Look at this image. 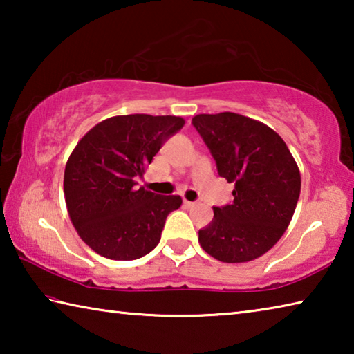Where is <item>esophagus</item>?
Listing matches in <instances>:
<instances>
[{
	"label": "esophagus",
	"instance_id": "obj_1",
	"mask_svg": "<svg viewBox=\"0 0 354 354\" xmlns=\"http://www.w3.org/2000/svg\"><path fill=\"white\" fill-rule=\"evenodd\" d=\"M184 206L185 207H194L195 203L194 201H189V200H184Z\"/></svg>",
	"mask_w": 354,
	"mask_h": 354
}]
</instances>
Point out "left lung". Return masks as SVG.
<instances>
[{
	"label": "left lung",
	"instance_id": "left-lung-1",
	"mask_svg": "<svg viewBox=\"0 0 354 354\" xmlns=\"http://www.w3.org/2000/svg\"><path fill=\"white\" fill-rule=\"evenodd\" d=\"M217 164L234 183V201L214 207V218L198 231L201 248L217 261L248 262L267 253L295 212L301 176L286 142L272 128L234 112L192 118Z\"/></svg>",
	"mask_w": 354,
	"mask_h": 354
}]
</instances>
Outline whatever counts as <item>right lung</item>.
Returning a JSON list of instances; mask_svg holds the SVG:
<instances>
[{
  "instance_id": "1",
  "label": "right lung",
  "mask_w": 354,
  "mask_h": 354,
  "mask_svg": "<svg viewBox=\"0 0 354 354\" xmlns=\"http://www.w3.org/2000/svg\"><path fill=\"white\" fill-rule=\"evenodd\" d=\"M184 123L175 115H117L77 142L65 165L64 195L71 223L95 253L133 261L159 243L167 215L183 200L136 187V179Z\"/></svg>"
}]
</instances>
